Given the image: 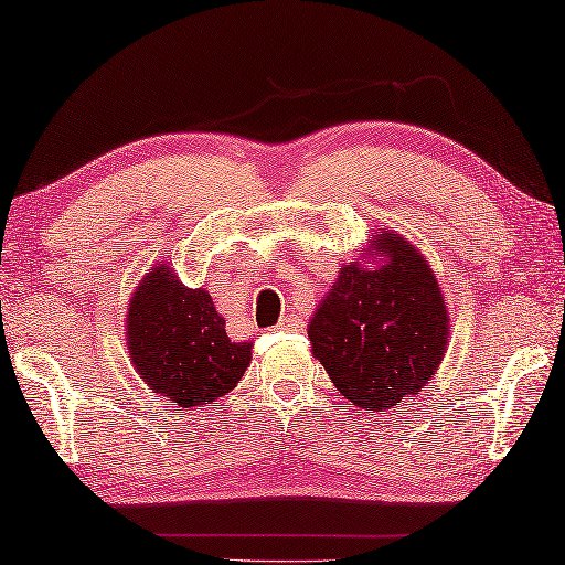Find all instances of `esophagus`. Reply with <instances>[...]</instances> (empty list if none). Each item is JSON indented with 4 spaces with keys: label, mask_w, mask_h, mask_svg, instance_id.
<instances>
[{
    "label": "esophagus",
    "mask_w": 565,
    "mask_h": 565,
    "mask_svg": "<svg viewBox=\"0 0 565 565\" xmlns=\"http://www.w3.org/2000/svg\"><path fill=\"white\" fill-rule=\"evenodd\" d=\"M295 328H300V318L292 316V312H285V316L277 320V326H275V330H280V332H288Z\"/></svg>",
    "instance_id": "obj_1"
}]
</instances>
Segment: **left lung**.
I'll list each match as a JSON object with an SVG mask.
<instances>
[{"instance_id": "left-lung-1", "label": "left lung", "mask_w": 565, "mask_h": 565, "mask_svg": "<svg viewBox=\"0 0 565 565\" xmlns=\"http://www.w3.org/2000/svg\"><path fill=\"white\" fill-rule=\"evenodd\" d=\"M312 355L348 403L387 411L420 393L446 358L448 302L418 247L393 230L343 263L308 326Z\"/></svg>"}]
</instances>
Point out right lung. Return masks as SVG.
<instances>
[{
	"label": "right lung",
	"instance_id": "add662e5",
	"mask_svg": "<svg viewBox=\"0 0 565 565\" xmlns=\"http://www.w3.org/2000/svg\"><path fill=\"white\" fill-rule=\"evenodd\" d=\"M127 353L152 393L198 408L233 391L253 343H233L205 288H184L168 263L137 285L125 318Z\"/></svg>",
	"mask_w": 565,
	"mask_h": 565
}]
</instances>
